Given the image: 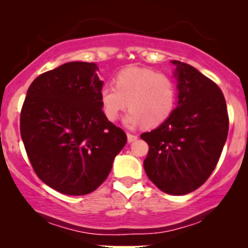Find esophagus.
<instances>
[{
  "mask_svg": "<svg viewBox=\"0 0 248 248\" xmlns=\"http://www.w3.org/2000/svg\"><path fill=\"white\" fill-rule=\"evenodd\" d=\"M127 140H128V142H134L135 140H138V135H134V134H129L128 133L127 134Z\"/></svg>",
  "mask_w": 248,
  "mask_h": 248,
  "instance_id": "esophagus-1",
  "label": "esophagus"
}]
</instances>
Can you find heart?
Instances as JSON below:
<instances>
[{
	"mask_svg": "<svg viewBox=\"0 0 248 248\" xmlns=\"http://www.w3.org/2000/svg\"><path fill=\"white\" fill-rule=\"evenodd\" d=\"M115 86L105 85L100 91L102 112L109 121L118 120L127 107V127L155 128L164 124L175 109L177 90L169 76L152 69L129 66L114 79Z\"/></svg>",
	"mask_w": 248,
	"mask_h": 248,
	"instance_id": "b5f03b06",
	"label": "heart"
}]
</instances>
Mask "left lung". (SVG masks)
Masks as SVG:
<instances>
[{
	"mask_svg": "<svg viewBox=\"0 0 248 248\" xmlns=\"http://www.w3.org/2000/svg\"><path fill=\"white\" fill-rule=\"evenodd\" d=\"M175 65L178 101L169 119L141 135L149 146L143 162L150 181L169 195L198 189L217 166L229 133L223 92L191 65Z\"/></svg>",
	"mask_w": 248,
	"mask_h": 248,
	"instance_id": "1",
	"label": "left lung"
}]
</instances>
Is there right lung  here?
Here are the masks:
<instances>
[{
    "label": "right lung",
    "mask_w": 248,
    "mask_h": 248,
    "mask_svg": "<svg viewBox=\"0 0 248 248\" xmlns=\"http://www.w3.org/2000/svg\"><path fill=\"white\" fill-rule=\"evenodd\" d=\"M94 62H71L38 76L21 110V136L36 175L57 191L81 196L104 183L127 142L102 112Z\"/></svg>",
    "instance_id": "1"
}]
</instances>
